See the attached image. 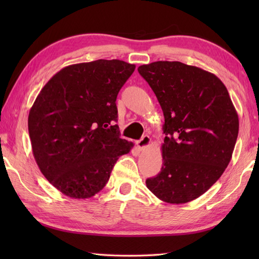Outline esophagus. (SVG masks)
I'll list each match as a JSON object with an SVG mask.
<instances>
[{
	"label": "esophagus",
	"mask_w": 259,
	"mask_h": 259,
	"mask_svg": "<svg viewBox=\"0 0 259 259\" xmlns=\"http://www.w3.org/2000/svg\"><path fill=\"white\" fill-rule=\"evenodd\" d=\"M150 144H151V138L149 136H144L142 137V138L140 139V140H138L137 141V146H138V148L139 149H146L147 147H149L150 146Z\"/></svg>",
	"instance_id": "esophagus-1"
}]
</instances>
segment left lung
Wrapping results in <instances>:
<instances>
[{
  "instance_id": "obj_1",
  "label": "left lung",
  "mask_w": 259,
  "mask_h": 259,
  "mask_svg": "<svg viewBox=\"0 0 259 259\" xmlns=\"http://www.w3.org/2000/svg\"><path fill=\"white\" fill-rule=\"evenodd\" d=\"M163 111L162 167L146 185L168 203H186L210 188L232 159L238 114L216 75L178 61L140 65Z\"/></svg>"
}]
</instances>
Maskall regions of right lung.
<instances>
[{"label": "right lung", "instance_id": "1", "mask_svg": "<svg viewBox=\"0 0 259 259\" xmlns=\"http://www.w3.org/2000/svg\"><path fill=\"white\" fill-rule=\"evenodd\" d=\"M136 69L121 60H97L60 70L42 88L27 125L33 156L62 194L85 199L100 191L133 142L120 138L115 100Z\"/></svg>", "mask_w": 259, "mask_h": 259}]
</instances>
